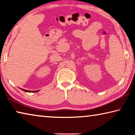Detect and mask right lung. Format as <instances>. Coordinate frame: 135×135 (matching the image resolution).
<instances>
[{
    "mask_svg": "<svg viewBox=\"0 0 135 135\" xmlns=\"http://www.w3.org/2000/svg\"><path fill=\"white\" fill-rule=\"evenodd\" d=\"M22 90H23V91H26V92H29V93H34V92H37V91H38L39 90H36V91H30V90H24V89H21Z\"/></svg>",
    "mask_w": 135,
    "mask_h": 135,
    "instance_id": "obj_1",
    "label": "right lung"
}]
</instances>
